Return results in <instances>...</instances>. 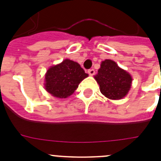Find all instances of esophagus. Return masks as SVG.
Masks as SVG:
<instances>
[{
  "mask_svg": "<svg viewBox=\"0 0 161 161\" xmlns=\"http://www.w3.org/2000/svg\"><path fill=\"white\" fill-rule=\"evenodd\" d=\"M88 73L89 74V76H93L95 74V70L93 69V68H92V69H89V71H88Z\"/></svg>",
  "mask_w": 161,
  "mask_h": 161,
  "instance_id": "esophagus-1",
  "label": "esophagus"
}]
</instances>
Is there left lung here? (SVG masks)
<instances>
[{
	"label": "left lung",
	"mask_w": 161,
	"mask_h": 161,
	"mask_svg": "<svg viewBox=\"0 0 161 161\" xmlns=\"http://www.w3.org/2000/svg\"><path fill=\"white\" fill-rule=\"evenodd\" d=\"M94 78L100 86L101 93L111 100L124 97L131 86V76L111 59L102 61Z\"/></svg>",
	"instance_id": "8db88e82"
}]
</instances>
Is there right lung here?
I'll list each match as a JSON object with an SVG mask.
<instances>
[{
    "label": "right lung",
    "instance_id": "obj_1",
    "mask_svg": "<svg viewBox=\"0 0 161 161\" xmlns=\"http://www.w3.org/2000/svg\"><path fill=\"white\" fill-rule=\"evenodd\" d=\"M88 76L79 64L66 59L47 71L44 85L52 96L66 98L75 92L79 84Z\"/></svg>",
    "mask_w": 161,
    "mask_h": 161
}]
</instances>
